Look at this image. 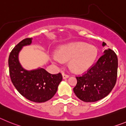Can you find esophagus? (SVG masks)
I'll use <instances>...</instances> for the list:
<instances>
[{
	"label": "esophagus",
	"instance_id": "obj_1",
	"mask_svg": "<svg viewBox=\"0 0 126 126\" xmlns=\"http://www.w3.org/2000/svg\"><path fill=\"white\" fill-rule=\"evenodd\" d=\"M62 76H63V79H68L69 77V75H66L64 73H62Z\"/></svg>",
	"mask_w": 126,
	"mask_h": 126
}]
</instances>
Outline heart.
Returning <instances> with one entry per match:
<instances>
[{
  "label": "heart",
  "mask_w": 126,
  "mask_h": 126,
  "mask_svg": "<svg viewBox=\"0 0 126 126\" xmlns=\"http://www.w3.org/2000/svg\"><path fill=\"white\" fill-rule=\"evenodd\" d=\"M97 49L85 43H73L61 47L57 55H53V63L60 64L62 60L69 61L70 69L75 73H83L91 68L97 58Z\"/></svg>",
  "instance_id": "heart-1"
}]
</instances>
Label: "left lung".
Listing matches in <instances>:
<instances>
[{"label":"left lung","instance_id":"8db88e82","mask_svg":"<svg viewBox=\"0 0 126 126\" xmlns=\"http://www.w3.org/2000/svg\"><path fill=\"white\" fill-rule=\"evenodd\" d=\"M106 44L103 42L102 46ZM118 68L117 56L114 51L105 49L95 64L83 75L76 77L73 88L77 97L86 102H94L108 95L116 83Z\"/></svg>","mask_w":126,"mask_h":126}]
</instances>
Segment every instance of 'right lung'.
I'll list each match as a JSON object with an SVG mask.
<instances>
[{
    "mask_svg": "<svg viewBox=\"0 0 126 126\" xmlns=\"http://www.w3.org/2000/svg\"><path fill=\"white\" fill-rule=\"evenodd\" d=\"M32 38H26L14 47L9 57V67L11 81L23 97L37 103L45 102L55 95L62 75L51 74L43 68L28 70L22 68L19 61V53L22 47L30 45Z\"/></svg>",
    "mask_w": 126,
    "mask_h": 126,
    "instance_id": "right-lung-1",
    "label": "right lung"
}]
</instances>
